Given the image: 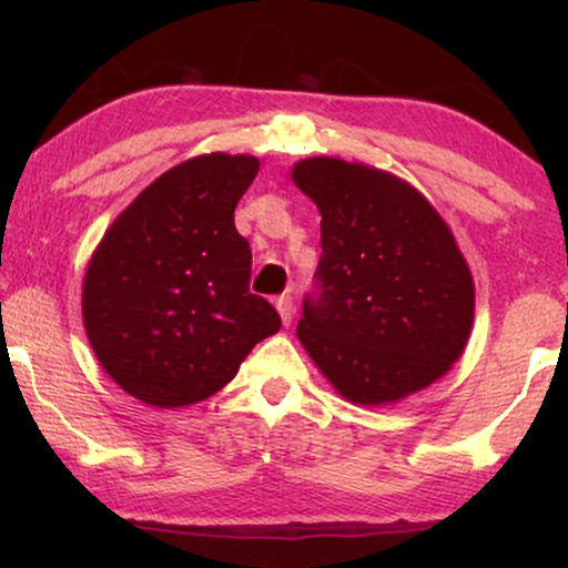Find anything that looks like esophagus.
Instances as JSON below:
<instances>
[{
  "label": "esophagus",
  "mask_w": 568,
  "mask_h": 568,
  "mask_svg": "<svg viewBox=\"0 0 568 568\" xmlns=\"http://www.w3.org/2000/svg\"><path fill=\"white\" fill-rule=\"evenodd\" d=\"M276 310H278V315H282V323L290 325L292 317H294L292 297H278V300H276Z\"/></svg>",
  "instance_id": "obj_1"
}]
</instances>
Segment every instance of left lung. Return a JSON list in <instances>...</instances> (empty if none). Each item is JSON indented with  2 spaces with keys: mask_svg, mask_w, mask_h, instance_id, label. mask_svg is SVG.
<instances>
[{
  "mask_svg": "<svg viewBox=\"0 0 568 568\" xmlns=\"http://www.w3.org/2000/svg\"><path fill=\"white\" fill-rule=\"evenodd\" d=\"M321 212L317 300L297 336L341 398L387 406L445 377L468 346L476 284L437 209L403 178L341 158L294 162Z\"/></svg>",
  "mask_w": 568,
  "mask_h": 568,
  "instance_id": "1",
  "label": "left lung"
}]
</instances>
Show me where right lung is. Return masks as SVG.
<instances>
[{"instance_id": "add662e5", "label": "right lung", "mask_w": 568, "mask_h": 568, "mask_svg": "<svg viewBox=\"0 0 568 568\" xmlns=\"http://www.w3.org/2000/svg\"><path fill=\"white\" fill-rule=\"evenodd\" d=\"M253 154H199L152 181L105 230L82 282V323L115 385L154 408L206 400L282 317L251 294L235 206Z\"/></svg>"}]
</instances>
